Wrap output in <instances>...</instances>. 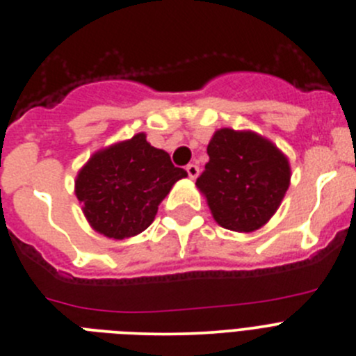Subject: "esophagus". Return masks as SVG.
Listing matches in <instances>:
<instances>
[{"label": "esophagus", "mask_w": 356, "mask_h": 356, "mask_svg": "<svg viewBox=\"0 0 356 356\" xmlns=\"http://www.w3.org/2000/svg\"><path fill=\"white\" fill-rule=\"evenodd\" d=\"M186 172H188L189 177L196 179V177H198V174H200V167H198V165H195V163H189L188 167H186Z\"/></svg>", "instance_id": "1"}]
</instances>
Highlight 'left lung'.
<instances>
[{"label": "left lung", "instance_id": "1", "mask_svg": "<svg viewBox=\"0 0 356 356\" xmlns=\"http://www.w3.org/2000/svg\"><path fill=\"white\" fill-rule=\"evenodd\" d=\"M207 153L209 163L196 186L216 222L238 233L264 226L291 184L287 156L255 132L233 129L217 130Z\"/></svg>", "mask_w": 356, "mask_h": 356}]
</instances>
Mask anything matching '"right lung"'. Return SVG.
Here are the masks:
<instances>
[{
	"mask_svg": "<svg viewBox=\"0 0 356 356\" xmlns=\"http://www.w3.org/2000/svg\"><path fill=\"white\" fill-rule=\"evenodd\" d=\"M184 168L146 140V134L97 151L74 181L76 198L97 233L115 240L136 236L154 220L158 205Z\"/></svg>",
	"mask_w": 356,
	"mask_h": 356,
	"instance_id": "add662e5",
	"label": "right lung"
}]
</instances>
